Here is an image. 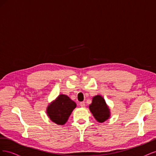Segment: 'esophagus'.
I'll return each mask as SVG.
<instances>
[{
    "mask_svg": "<svg viewBox=\"0 0 156 156\" xmlns=\"http://www.w3.org/2000/svg\"><path fill=\"white\" fill-rule=\"evenodd\" d=\"M80 106H81V107H85V103H84V102H81V103H80Z\"/></svg>",
    "mask_w": 156,
    "mask_h": 156,
    "instance_id": "esophagus-1",
    "label": "esophagus"
}]
</instances>
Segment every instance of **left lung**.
<instances>
[{"label":"left lung","mask_w":156,"mask_h":156,"mask_svg":"<svg viewBox=\"0 0 156 156\" xmlns=\"http://www.w3.org/2000/svg\"><path fill=\"white\" fill-rule=\"evenodd\" d=\"M89 108L94 117L99 122H104L110 116L109 108L101 96L98 95L93 98Z\"/></svg>","instance_id":"8db88e82"}]
</instances>
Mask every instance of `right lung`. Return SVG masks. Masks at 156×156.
<instances>
[{
	"label": "right lung",
	"mask_w": 156,
	"mask_h": 156,
	"mask_svg": "<svg viewBox=\"0 0 156 156\" xmlns=\"http://www.w3.org/2000/svg\"><path fill=\"white\" fill-rule=\"evenodd\" d=\"M76 107V103L66 95L61 94L48 107L49 119L58 125H63L67 122L71 113Z\"/></svg>",
	"instance_id": "obj_1"
}]
</instances>
